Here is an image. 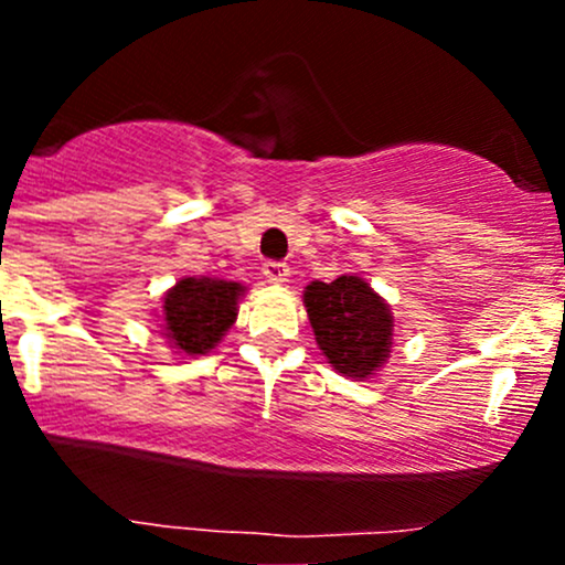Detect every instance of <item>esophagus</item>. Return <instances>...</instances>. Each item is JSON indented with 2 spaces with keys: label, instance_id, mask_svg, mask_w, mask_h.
Here are the masks:
<instances>
[{
  "label": "esophagus",
  "instance_id": "34e87169",
  "mask_svg": "<svg viewBox=\"0 0 565 565\" xmlns=\"http://www.w3.org/2000/svg\"><path fill=\"white\" fill-rule=\"evenodd\" d=\"M263 276L268 278V281H287L289 278V265L287 263H278V260H268L263 265Z\"/></svg>",
  "mask_w": 565,
  "mask_h": 565
}]
</instances>
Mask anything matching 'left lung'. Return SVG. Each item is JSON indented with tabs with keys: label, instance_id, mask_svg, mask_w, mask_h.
Returning <instances> with one entry per match:
<instances>
[{
	"label": "left lung",
	"instance_id": "8db88e82",
	"mask_svg": "<svg viewBox=\"0 0 565 565\" xmlns=\"http://www.w3.org/2000/svg\"><path fill=\"white\" fill-rule=\"evenodd\" d=\"M305 308L316 342L345 377L364 380L391 355L393 313L364 278L340 276L305 287Z\"/></svg>",
	"mask_w": 565,
	"mask_h": 565
}]
</instances>
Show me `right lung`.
<instances>
[{"instance_id":"obj_1","label":"right lung","mask_w":565,"mask_h":565,"mask_svg":"<svg viewBox=\"0 0 565 565\" xmlns=\"http://www.w3.org/2000/svg\"><path fill=\"white\" fill-rule=\"evenodd\" d=\"M244 287L220 278H183L164 295V332L170 348L183 355H204L236 321Z\"/></svg>"}]
</instances>
